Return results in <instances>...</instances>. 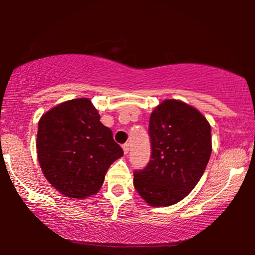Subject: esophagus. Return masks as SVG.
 I'll list each match as a JSON object with an SVG mask.
<instances>
[{
    "mask_svg": "<svg viewBox=\"0 0 255 255\" xmlns=\"http://www.w3.org/2000/svg\"><path fill=\"white\" fill-rule=\"evenodd\" d=\"M122 148H124L125 154H127L128 151H129V144H125L124 146H122Z\"/></svg>",
    "mask_w": 255,
    "mask_h": 255,
    "instance_id": "34e87169",
    "label": "esophagus"
}]
</instances>
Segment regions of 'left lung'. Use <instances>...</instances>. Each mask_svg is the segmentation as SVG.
<instances>
[{
	"mask_svg": "<svg viewBox=\"0 0 255 255\" xmlns=\"http://www.w3.org/2000/svg\"><path fill=\"white\" fill-rule=\"evenodd\" d=\"M151 160L134 172V187L153 207L177 204L203 176L212 152L211 126L192 105L165 99L150 116Z\"/></svg>",
	"mask_w": 255,
	"mask_h": 255,
	"instance_id": "left-lung-1",
	"label": "left lung"
}]
</instances>
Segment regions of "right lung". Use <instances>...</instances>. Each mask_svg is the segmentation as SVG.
<instances>
[{"label":"right lung","instance_id":"1","mask_svg":"<svg viewBox=\"0 0 255 255\" xmlns=\"http://www.w3.org/2000/svg\"><path fill=\"white\" fill-rule=\"evenodd\" d=\"M90 98L51 108L38 122L37 154L44 176L61 194L84 199L98 193L124 151L102 124Z\"/></svg>","mask_w":255,"mask_h":255}]
</instances>
